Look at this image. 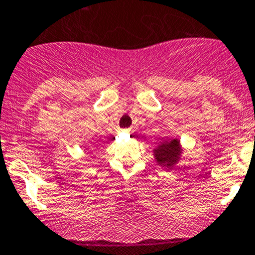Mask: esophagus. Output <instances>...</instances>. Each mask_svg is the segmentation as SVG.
Instances as JSON below:
<instances>
[{
    "label": "esophagus",
    "instance_id": "esophagus-1",
    "mask_svg": "<svg viewBox=\"0 0 255 255\" xmlns=\"http://www.w3.org/2000/svg\"><path fill=\"white\" fill-rule=\"evenodd\" d=\"M130 131H131V130H130V129H126V130H125V132H128V134H129Z\"/></svg>",
    "mask_w": 255,
    "mask_h": 255
}]
</instances>
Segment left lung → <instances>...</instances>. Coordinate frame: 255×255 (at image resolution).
I'll return each instance as SVG.
<instances>
[{
    "label": "left lung",
    "mask_w": 255,
    "mask_h": 255,
    "mask_svg": "<svg viewBox=\"0 0 255 255\" xmlns=\"http://www.w3.org/2000/svg\"><path fill=\"white\" fill-rule=\"evenodd\" d=\"M181 149L180 142L178 139H171L164 141L154 149V156L156 160L157 165L171 168L178 162L180 157Z\"/></svg>",
    "instance_id": "left-lung-1"
}]
</instances>
